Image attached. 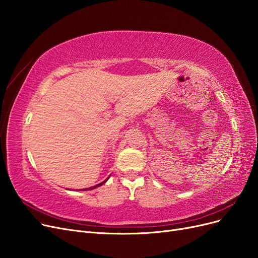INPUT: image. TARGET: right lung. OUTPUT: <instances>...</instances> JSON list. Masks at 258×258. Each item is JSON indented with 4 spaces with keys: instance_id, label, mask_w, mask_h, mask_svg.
<instances>
[{
    "instance_id": "obj_1",
    "label": "right lung",
    "mask_w": 258,
    "mask_h": 258,
    "mask_svg": "<svg viewBox=\"0 0 258 258\" xmlns=\"http://www.w3.org/2000/svg\"><path fill=\"white\" fill-rule=\"evenodd\" d=\"M106 181H107V179H105V181H104V182H102V183H101V184H98V185H96V186H93L92 188H96V187H98V186H101V185H102L103 183H105ZM90 188H91V187H90ZM83 190H87V189H83Z\"/></svg>"
}]
</instances>
